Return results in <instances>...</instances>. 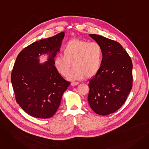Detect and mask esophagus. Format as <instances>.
Masks as SVG:
<instances>
[{"instance_id":"obj_1","label":"esophagus","mask_w":149,"mask_h":149,"mask_svg":"<svg viewBox=\"0 0 149 149\" xmlns=\"http://www.w3.org/2000/svg\"><path fill=\"white\" fill-rule=\"evenodd\" d=\"M79 84V82H76V81H74V82L71 83L72 86H76V85H78Z\"/></svg>"}]
</instances>
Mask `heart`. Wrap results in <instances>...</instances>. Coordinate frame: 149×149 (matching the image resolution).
<instances>
[{
  "instance_id": "1",
  "label": "heart",
  "mask_w": 149,
  "mask_h": 149,
  "mask_svg": "<svg viewBox=\"0 0 149 149\" xmlns=\"http://www.w3.org/2000/svg\"><path fill=\"white\" fill-rule=\"evenodd\" d=\"M62 55L54 58V66L58 73L66 77L72 64L74 68L68 79L73 81L85 76L90 78L97 73L102 60V49L96 42L73 39L66 44Z\"/></svg>"
}]
</instances>
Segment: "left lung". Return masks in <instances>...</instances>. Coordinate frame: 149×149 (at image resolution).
<instances>
[{
    "mask_svg": "<svg viewBox=\"0 0 149 149\" xmlns=\"http://www.w3.org/2000/svg\"><path fill=\"white\" fill-rule=\"evenodd\" d=\"M89 36L102 49L103 58L96 75L89 80L88 102L100 115L112 113L123 105L132 88V62L118 42L97 34Z\"/></svg>",
    "mask_w": 149,
    "mask_h": 149,
    "instance_id": "1",
    "label": "left lung"
}]
</instances>
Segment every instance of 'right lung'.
<instances>
[{
	"mask_svg": "<svg viewBox=\"0 0 149 149\" xmlns=\"http://www.w3.org/2000/svg\"><path fill=\"white\" fill-rule=\"evenodd\" d=\"M64 36L61 32L29 45L19 54L14 65L11 80L15 100L23 111L35 118L52 117L70 85L54 64ZM42 53L48 54L49 59L40 64L38 57Z\"/></svg>",
	"mask_w": 149,
	"mask_h": 149,
	"instance_id": "1",
	"label": "right lung"
}]
</instances>
